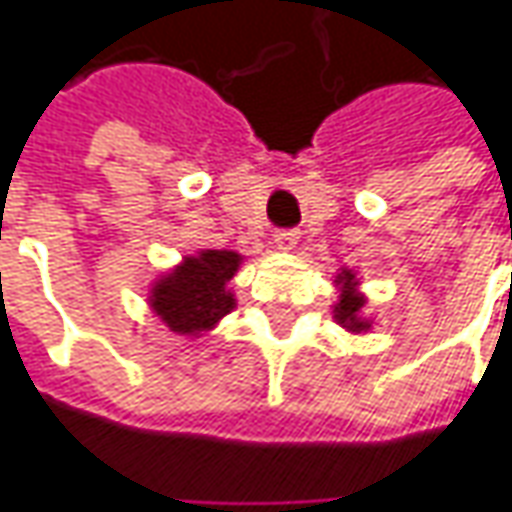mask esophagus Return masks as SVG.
<instances>
[{
	"label": "esophagus",
	"mask_w": 512,
	"mask_h": 512,
	"mask_svg": "<svg viewBox=\"0 0 512 512\" xmlns=\"http://www.w3.org/2000/svg\"><path fill=\"white\" fill-rule=\"evenodd\" d=\"M296 242H299V233L296 230H276V236H273V244L279 250H294Z\"/></svg>",
	"instance_id": "34e87169"
}]
</instances>
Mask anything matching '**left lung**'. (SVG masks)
<instances>
[{"label": "left lung", "instance_id": "1", "mask_svg": "<svg viewBox=\"0 0 512 512\" xmlns=\"http://www.w3.org/2000/svg\"><path fill=\"white\" fill-rule=\"evenodd\" d=\"M337 285L343 288V294L337 299V305H334V320L340 322L343 328L348 331H354V334H363V331H369L371 322L363 320V305H366V296L357 291V276H354V270H345L343 273H337Z\"/></svg>", "mask_w": 512, "mask_h": 512}]
</instances>
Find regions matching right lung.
<instances>
[{
    "label": "right lung",
    "instance_id": "obj_1",
    "mask_svg": "<svg viewBox=\"0 0 512 512\" xmlns=\"http://www.w3.org/2000/svg\"><path fill=\"white\" fill-rule=\"evenodd\" d=\"M239 268L242 256L233 250H201L195 256H184L181 265L152 285L149 305L169 331L198 337L236 308L230 279Z\"/></svg>",
    "mask_w": 512,
    "mask_h": 512
}]
</instances>
